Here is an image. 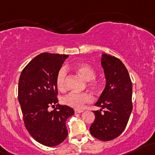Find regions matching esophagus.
<instances>
[{"label":"esophagus","mask_w":155,"mask_h":155,"mask_svg":"<svg viewBox=\"0 0 155 155\" xmlns=\"http://www.w3.org/2000/svg\"><path fill=\"white\" fill-rule=\"evenodd\" d=\"M75 113H82L83 110H74Z\"/></svg>","instance_id":"obj_1"}]
</instances>
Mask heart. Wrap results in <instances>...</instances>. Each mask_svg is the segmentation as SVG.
I'll list each match as a JSON object with an SVG mask.
<instances>
[{
	"label": "heart",
	"mask_w": 155,
	"mask_h": 155,
	"mask_svg": "<svg viewBox=\"0 0 155 155\" xmlns=\"http://www.w3.org/2000/svg\"><path fill=\"white\" fill-rule=\"evenodd\" d=\"M75 72L79 74L84 79L87 81V84L93 91H97L99 87V82L96 79V72L90 64L80 63L74 65L72 68ZM67 71L64 68L59 70L56 76V84L59 91H64L66 87ZM91 101V96L89 93H76L71 92L64 96L62 98V102L64 104L75 109H81L84 104Z\"/></svg>",
	"instance_id": "1"
}]
</instances>
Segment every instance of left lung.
<instances>
[{
    "label": "left lung",
    "instance_id": "obj_1",
    "mask_svg": "<svg viewBox=\"0 0 155 155\" xmlns=\"http://www.w3.org/2000/svg\"><path fill=\"white\" fill-rule=\"evenodd\" d=\"M101 65L106 86L95 104L101 109L93 111L95 120L90 132L98 140L109 141L118 137L127 127L132 110V85L127 69L119 59L104 54Z\"/></svg>",
    "mask_w": 155,
    "mask_h": 155
}]
</instances>
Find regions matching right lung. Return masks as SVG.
Here are the masks:
<instances>
[{
  "instance_id": "obj_1",
  "label": "right lung",
  "mask_w": 155,
  "mask_h": 155,
  "mask_svg": "<svg viewBox=\"0 0 155 155\" xmlns=\"http://www.w3.org/2000/svg\"><path fill=\"white\" fill-rule=\"evenodd\" d=\"M65 54L42 53L22 71L18 83V100L23 121L31 137L46 147H56L67 137L66 120L74 109L58 103L56 76ZM57 106L51 112L47 108Z\"/></svg>"
}]
</instances>
